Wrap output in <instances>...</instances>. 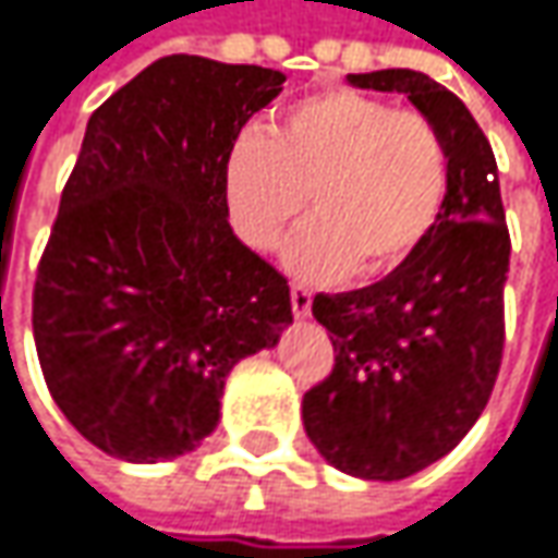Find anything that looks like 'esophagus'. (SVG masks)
I'll return each mask as SVG.
<instances>
[{"mask_svg": "<svg viewBox=\"0 0 558 558\" xmlns=\"http://www.w3.org/2000/svg\"><path fill=\"white\" fill-rule=\"evenodd\" d=\"M311 304H314V294L307 286H298L292 282V311L294 317H311Z\"/></svg>", "mask_w": 558, "mask_h": 558, "instance_id": "34e87169", "label": "esophagus"}]
</instances>
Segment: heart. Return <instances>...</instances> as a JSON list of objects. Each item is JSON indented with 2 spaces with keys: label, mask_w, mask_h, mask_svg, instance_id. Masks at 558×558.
<instances>
[{
  "label": "heart",
  "mask_w": 558,
  "mask_h": 558,
  "mask_svg": "<svg viewBox=\"0 0 558 558\" xmlns=\"http://www.w3.org/2000/svg\"><path fill=\"white\" fill-rule=\"evenodd\" d=\"M449 187V150L417 109L329 87L292 102L272 134L251 128L226 162L241 238L272 251L294 219L317 213L289 247L294 272L336 279L357 266H402L430 235Z\"/></svg>",
  "instance_id": "1"
}]
</instances>
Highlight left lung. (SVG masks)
I'll return each instance as SVG.
<instances>
[{
	"label": "left lung",
	"instance_id": "8db88e82",
	"mask_svg": "<svg viewBox=\"0 0 558 558\" xmlns=\"http://www.w3.org/2000/svg\"><path fill=\"white\" fill-rule=\"evenodd\" d=\"M354 87L399 90L449 150V187L430 235L367 289L317 294L336 364L304 392L311 442L364 481L417 474L474 427L506 345L509 226L487 134L452 90L411 69L349 74Z\"/></svg>",
	"mask_w": 558,
	"mask_h": 558
}]
</instances>
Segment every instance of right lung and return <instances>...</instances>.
Returning a JSON list of instances; mask_svg holds the SVG:
<instances>
[{
	"instance_id": "right-lung-1",
	"label": "right lung",
	"mask_w": 558,
	"mask_h": 558,
	"mask_svg": "<svg viewBox=\"0 0 558 558\" xmlns=\"http://www.w3.org/2000/svg\"><path fill=\"white\" fill-rule=\"evenodd\" d=\"M282 74L166 56L87 122L34 282L43 379L125 461L194 449L226 376L292 323L289 279L232 235L226 162Z\"/></svg>"
}]
</instances>
